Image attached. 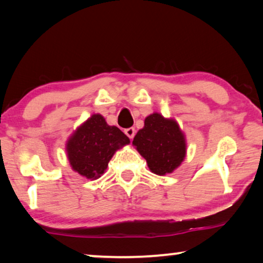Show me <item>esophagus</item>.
I'll return each instance as SVG.
<instances>
[{"label": "esophagus", "mask_w": 263, "mask_h": 263, "mask_svg": "<svg viewBox=\"0 0 263 263\" xmlns=\"http://www.w3.org/2000/svg\"><path fill=\"white\" fill-rule=\"evenodd\" d=\"M125 135L130 138V139H133V137H135V135H136V130H135V127H128V128H126L125 131Z\"/></svg>", "instance_id": "1"}]
</instances>
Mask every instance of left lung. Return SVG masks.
I'll return each mask as SVG.
<instances>
[{
  "label": "left lung",
  "mask_w": 263,
  "mask_h": 263,
  "mask_svg": "<svg viewBox=\"0 0 263 263\" xmlns=\"http://www.w3.org/2000/svg\"><path fill=\"white\" fill-rule=\"evenodd\" d=\"M132 144L157 175L172 173L185 157V140L173 119L153 114L145 119L144 128L138 131Z\"/></svg>",
  "instance_id": "8db88e82"
}]
</instances>
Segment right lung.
I'll return each instance as SVG.
<instances>
[{"mask_svg": "<svg viewBox=\"0 0 263 263\" xmlns=\"http://www.w3.org/2000/svg\"><path fill=\"white\" fill-rule=\"evenodd\" d=\"M128 142L130 139L117 126L108 125L101 115H92L68 140L70 166L87 179H97L116 151Z\"/></svg>", "mask_w": 263, "mask_h": 263, "instance_id": "add662e5", "label": "right lung"}]
</instances>
